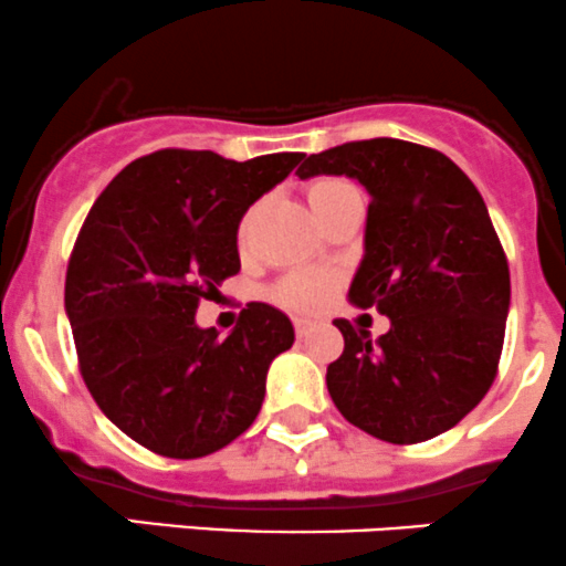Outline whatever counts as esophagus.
Wrapping results in <instances>:
<instances>
[{"label":"esophagus","instance_id":"obj_1","mask_svg":"<svg viewBox=\"0 0 566 566\" xmlns=\"http://www.w3.org/2000/svg\"><path fill=\"white\" fill-rule=\"evenodd\" d=\"M311 327H313L311 318H294V329H296V335H300V338H305V335L311 333Z\"/></svg>","mask_w":566,"mask_h":566}]
</instances>
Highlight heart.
Returning a JSON list of instances; mask_svg holds the SVG:
<instances>
[{
	"mask_svg": "<svg viewBox=\"0 0 566 566\" xmlns=\"http://www.w3.org/2000/svg\"><path fill=\"white\" fill-rule=\"evenodd\" d=\"M349 189L355 187L340 181V178H316V181L307 184V206H311L313 217L322 214L335 198H340V195L349 192ZM250 220H253V217H248V220L242 222V237H248ZM338 283L340 281L335 272L302 270V272H294V275L283 277V281L277 283L275 296L277 302H283V305L291 307V311L313 313V311H322V307L333 300L335 291H338Z\"/></svg>",
	"mask_w": 566,
	"mask_h": 566,
	"instance_id": "1",
	"label": "heart"
}]
</instances>
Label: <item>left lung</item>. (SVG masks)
Instances as JSON below:
<instances>
[{
    "instance_id": "1",
    "label": "left lung",
    "mask_w": 566,
    "mask_h": 566,
    "mask_svg": "<svg viewBox=\"0 0 566 566\" xmlns=\"http://www.w3.org/2000/svg\"><path fill=\"white\" fill-rule=\"evenodd\" d=\"M349 176L371 195L349 302L390 329L335 318L344 355L327 390L349 423L385 443L449 432L495 379L509 316V264L471 178L440 150L394 137L311 154L296 170Z\"/></svg>"
}]
</instances>
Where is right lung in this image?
I'll return each mask as SVG.
<instances>
[{
    "instance_id": "obj_1",
    "label": "right lung",
    "mask_w": 566,
    "mask_h": 566,
    "mask_svg": "<svg viewBox=\"0 0 566 566\" xmlns=\"http://www.w3.org/2000/svg\"><path fill=\"white\" fill-rule=\"evenodd\" d=\"M302 154L233 161L165 148L123 167L98 195L65 275L80 371L106 418L145 449L198 460L248 432L291 318L250 302L228 338L195 311L239 272L244 211Z\"/></svg>"
}]
</instances>
